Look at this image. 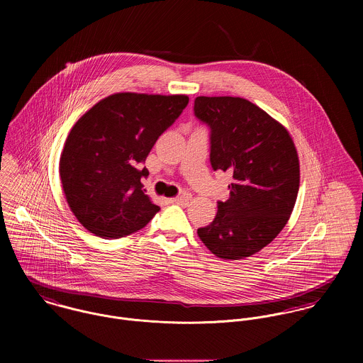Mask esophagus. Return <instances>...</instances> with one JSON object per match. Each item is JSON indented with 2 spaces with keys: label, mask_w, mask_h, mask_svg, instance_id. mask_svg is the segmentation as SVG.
I'll use <instances>...</instances> for the list:
<instances>
[{
  "label": "esophagus",
  "mask_w": 363,
  "mask_h": 363,
  "mask_svg": "<svg viewBox=\"0 0 363 363\" xmlns=\"http://www.w3.org/2000/svg\"><path fill=\"white\" fill-rule=\"evenodd\" d=\"M172 203H173V204H177V206H187V203H189V197H186V196H180V197L172 199Z\"/></svg>",
  "instance_id": "obj_1"
}]
</instances>
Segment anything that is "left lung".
Masks as SVG:
<instances>
[{"instance_id": "1", "label": "left lung", "mask_w": 363, "mask_h": 363, "mask_svg": "<svg viewBox=\"0 0 363 363\" xmlns=\"http://www.w3.org/2000/svg\"><path fill=\"white\" fill-rule=\"evenodd\" d=\"M196 117L211 130L213 170L232 174L230 197L197 230L223 259L256 255L286 225L299 191V157L288 130L243 98L199 96Z\"/></svg>"}]
</instances>
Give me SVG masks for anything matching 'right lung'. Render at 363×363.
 <instances>
[{"label": "right lung", "mask_w": 363, "mask_h": 363, "mask_svg": "<svg viewBox=\"0 0 363 363\" xmlns=\"http://www.w3.org/2000/svg\"><path fill=\"white\" fill-rule=\"evenodd\" d=\"M189 104L186 95L121 92L102 99L71 128L60 157L67 203L91 233L118 239L143 229L160 208L145 194L143 167L156 140Z\"/></svg>", "instance_id": "add662e5"}]
</instances>
